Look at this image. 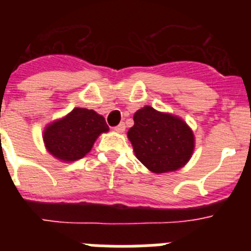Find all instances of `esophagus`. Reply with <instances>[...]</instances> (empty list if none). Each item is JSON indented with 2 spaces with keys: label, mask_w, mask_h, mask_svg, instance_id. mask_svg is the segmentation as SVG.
Instances as JSON below:
<instances>
[{
  "label": "esophagus",
  "mask_w": 251,
  "mask_h": 251,
  "mask_svg": "<svg viewBox=\"0 0 251 251\" xmlns=\"http://www.w3.org/2000/svg\"><path fill=\"white\" fill-rule=\"evenodd\" d=\"M114 130H115V132H118V133H123L124 130H126V124H124V123L118 124L117 127H114Z\"/></svg>",
  "instance_id": "1"
}]
</instances>
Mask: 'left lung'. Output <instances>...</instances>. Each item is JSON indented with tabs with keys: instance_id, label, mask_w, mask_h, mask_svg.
Listing matches in <instances>:
<instances>
[{
	"instance_id": "1",
	"label": "left lung",
	"mask_w": 251,
	"mask_h": 251,
	"mask_svg": "<svg viewBox=\"0 0 251 251\" xmlns=\"http://www.w3.org/2000/svg\"><path fill=\"white\" fill-rule=\"evenodd\" d=\"M128 138L136 157L154 174L185 166L194 152V133L182 119L145 106L136 112Z\"/></svg>"
}]
</instances>
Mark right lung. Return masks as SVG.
I'll return each instance as SVG.
<instances>
[{
    "instance_id": "add662e5",
    "label": "right lung",
    "mask_w": 251,
    "mask_h": 251,
    "mask_svg": "<svg viewBox=\"0 0 251 251\" xmlns=\"http://www.w3.org/2000/svg\"><path fill=\"white\" fill-rule=\"evenodd\" d=\"M105 119L94 110L75 108L65 118L50 124L44 132L49 152L61 161H76L89 153L95 139L108 132Z\"/></svg>"
}]
</instances>
